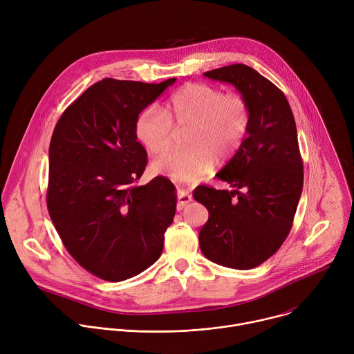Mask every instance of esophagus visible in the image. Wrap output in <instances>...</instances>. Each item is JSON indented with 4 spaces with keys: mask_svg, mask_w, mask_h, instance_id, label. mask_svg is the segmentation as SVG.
I'll return each instance as SVG.
<instances>
[{
    "mask_svg": "<svg viewBox=\"0 0 354 354\" xmlns=\"http://www.w3.org/2000/svg\"><path fill=\"white\" fill-rule=\"evenodd\" d=\"M192 201V196L189 194V192L183 187H179L178 190V210H182L186 205H189Z\"/></svg>",
    "mask_w": 354,
    "mask_h": 354,
    "instance_id": "34e87169",
    "label": "esophagus"
}]
</instances>
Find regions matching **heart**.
<instances>
[{
  "label": "heart",
  "instance_id": "heart-1",
  "mask_svg": "<svg viewBox=\"0 0 354 354\" xmlns=\"http://www.w3.org/2000/svg\"><path fill=\"white\" fill-rule=\"evenodd\" d=\"M250 123L246 100L200 82H189L171 95L162 109L147 108L136 122V136L151 154L165 151L175 129L189 127L187 145L172 148L153 162V169L178 180L210 172L217 161L230 158L241 147Z\"/></svg>",
  "mask_w": 354,
  "mask_h": 354
}]
</instances>
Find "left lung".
I'll return each instance as SVG.
<instances>
[{
  "label": "left lung",
  "mask_w": 354,
  "mask_h": 354,
  "mask_svg": "<svg viewBox=\"0 0 354 354\" xmlns=\"http://www.w3.org/2000/svg\"><path fill=\"white\" fill-rule=\"evenodd\" d=\"M234 85L250 113L248 133L217 174L232 190L200 185L193 197L209 210L198 232L203 255L221 266L257 268L287 238L304 182L295 120L284 93L245 64L205 73Z\"/></svg>",
  "instance_id": "obj_1"
}]
</instances>
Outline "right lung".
Here are the masks:
<instances>
[{
  "instance_id": "obj_1",
  "label": "right lung",
  "mask_w": 354,
  "mask_h": 354,
  "mask_svg": "<svg viewBox=\"0 0 354 354\" xmlns=\"http://www.w3.org/2000/svg\"><path fill=\"white\" fill-rule=\"evenodd\" d=\"M175 81H97L55 127L48 148V214L68 254L99 279L127 280L162 254L176 192L164 176L136 185L147 165L136 122Z\"/></svg>"
}]
</instances>
